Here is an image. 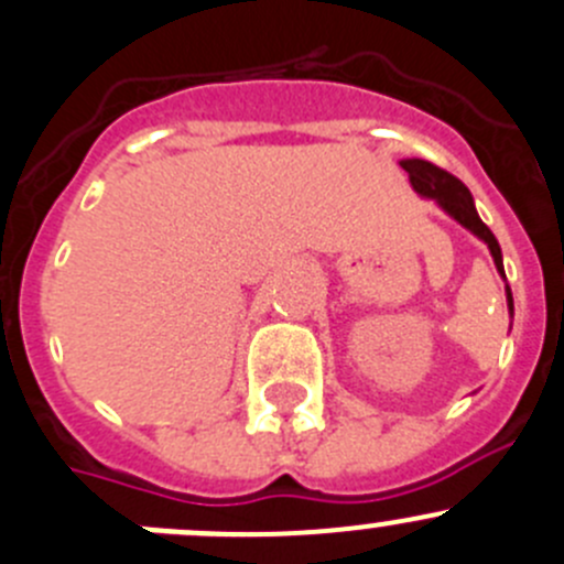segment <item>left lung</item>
Segmentation results:
<instances>
[{
    "label": "left lung",
    "mask_w": 564,
    "mask_h": 564,
    "mask_svg": "<svg viewBox=\"0 0 564 564\" xmlns=\"http://www.w3.org/2000/svg\"><path fill=\"white\" fill-rule=\"evenodd\" d=\"M399 165L408 171L410 187H413L421 198L435 200V204H438L441 209L452 217V220H457L463 228H468L474 237L482 239V242L488 245L490 256H494L496 270H499V275L505 278V259H501L499 239L494 237V231H490V228L482 223V217L477 215V206H474V198H471V193H468L466 184H463L460 178L452 176V173L435 167L433 162H427V160H402ZM505 289H507V308H510V319H512V314H516V305H512L510 286H505Z\"/></svg>",
    "instance_id": "left-lung-1"
}]
</instances>
